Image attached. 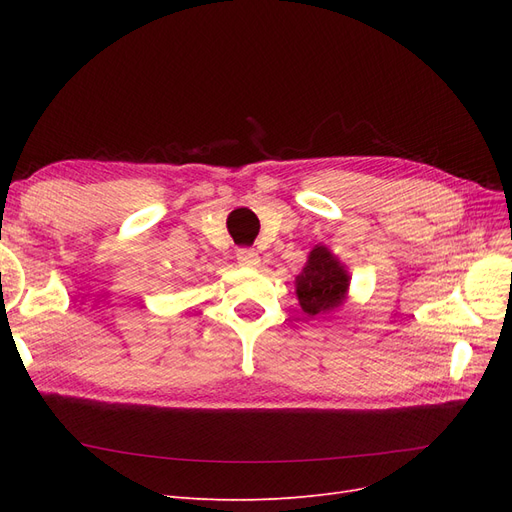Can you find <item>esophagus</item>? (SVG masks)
Masks as SVG:
<instances>
[{"mask_svg":"<svg viewBox=\"0 0 512 512\" xmlns=\"http://www.w3.org/2000/svg\"><path fill=\"white\" fill-rule=\"evenodd\" d=\"M237 260L243 267H256L260 258L254 250H250V247H241V250H237Z\"/></svg>","mask_w":512,"mask_h":512,"instance_id":"esophagus-1","label":"esophagus"}]
</instances>
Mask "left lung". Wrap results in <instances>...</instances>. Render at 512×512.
I'll return each instance as SVG.
<instances>
[{"label":"left lung","instance_id":"left-lung-1","mask_svg":"<svg viewBox=\"0 0 512 512\" xmlns=\"http://www.w3.org/2000/svg\"><path fill=\"white\" fill-rule=\"evenodd\" d=\"M348 290V275L327 247H314L303 273L297 277V297L303 312L320 316L342 305Z\"/></svg>","mask_w":512,"mask_h":512}]
</instances>
